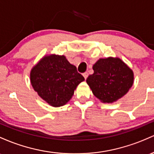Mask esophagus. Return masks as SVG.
<instances>
[{"label":"esophagus","instance_id":"obj_1","mask_svg":"<svg viewBox=\"0 0 154 154\" xmlns=\"http://www.w3.org/2000/svg\"><path fill=\"white\" fill-rule=\"evenodd\" d=\"M83 75H84V79H87L88 75H89V74H88L87 72H84V73H83Z\"/></svg>","mask_w":154,"mask_h":154}]
</instances>
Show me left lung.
Listing matches in <instances>:
<instances>
[{"mask_svg":"<svg viewBox=\"0 0 154 154\" xmlns=\"http://www.w3.org/2000/svg\"><path fill=\"white\" fill-rule=\"evenodd\" d=\"M93 70L94 73L89 75L86 82L94 95L103 103L116 101L132 87V70L120 59H100Z\"/></svg>","mask_w":154,"mask_h":154,"instance_id":"obj_1","label":"left lung"}]
</instances>
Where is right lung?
Segmentation results:
<instances>
[{
    "instance_id": "obj_1",
    "label": "right lung",
    "mask_w": 154,
    "mask_h": 154,
    "mask_svg": "<svg viewBox=\"0 0 154 154\" xmlns=\"http://www.w3.org/2000/svg\"><path fill=\"white\" fill-rule=\"evenodd\" d=\"M84 78L65 56L45 57L32 69L30 82L38 94L54 107L63 106L71 99Z\"/></svg>"
}]
</instances>
